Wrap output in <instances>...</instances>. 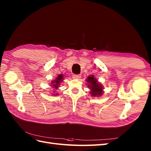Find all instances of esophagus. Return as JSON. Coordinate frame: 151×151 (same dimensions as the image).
I'll use <instances>...</instances> for the list:
<instances>
[{
  "label": "esophagus",
  "mask_w": 151,
  "mask_h": 151,
  "mask_svg": "<svg viewBox=\"0 0 151 151\" xmlns=\"http://www.w3.org/2000/svg\"><path fill=\"white\" fill-rule=\"evenodd\" d=\"M81 77V75H76V74H74V75H73V78L75 79H78Z\"/></svg>",
  "instance_id": "1"
}]
</instances>
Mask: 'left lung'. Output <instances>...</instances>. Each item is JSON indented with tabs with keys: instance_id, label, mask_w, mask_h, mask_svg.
Listing matches in <instances>:
<instances>
[{
	"instance_id": "obj_1",
	"label": "left lung",
	"mask_w": 151,
	"mask_h": 151,
	"mask_svg": "<svg viewBox=\"0 0 151 151\" xmlns=\"http://www.w3.org/2000/svg\"><path fill=\"white\" fill-rule=\"evenodd\" d=\"M87 81L89 84L88 87L91 89V94L93 97L95 96H100L103 93H102V86L98 83L97 80L94 78L93 76H88Z\"/></svg>"
}]
</instances>
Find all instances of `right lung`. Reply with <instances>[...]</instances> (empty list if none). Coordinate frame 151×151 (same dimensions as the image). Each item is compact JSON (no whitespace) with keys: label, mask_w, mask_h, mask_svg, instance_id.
<instances>
[{"label":"right lung","mask_w":151,"mask_h":151,"mask_svg":"<svg viewBox=\"0 0 151 151\" xmlns=\"http://www.w3.org/2000/svg\"><path fill=\"white\" fill-rule=\"evenodd\" d=\"M63 75H59L56 78V80H54V81L51 82L52 84H51V85H52V88H54V89H58V88L59 87V85L60 84V82H62L63 81ZM55 91H54V92ZM52 94H55V93H52Z\"/></svg>","instance_id":"right-lung-1"}]
</instances>
